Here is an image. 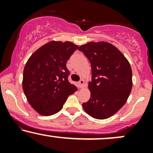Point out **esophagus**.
<instances>
[{
    "label": "esophagus",
    "mask_w": 153,
    "mask_h": 153,
    "mask_svg": "<svg viewBox=\"0 0 153 153\" xmlns=\"http://www.w3.org/2000/svg\"><path fill=\"white\" fill-rule=\"evenodd\" d=\"M84 84H85V81H84L83 80H80V81L78 82L79 88H83V87H84Z\"/></svg>",
    "instance_id": "obj_1"
}]
</instances>
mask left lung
I'll return each mask as SVG.
<instances>
[{
  "instance_id": "obj_1",
  "label": "left lung",
  "mask_w": 153,
  "mask_h": 153,
  "mask_svg": "<svg viewBox=\"0 0 153 153\" xmlns=\"http://www.w3.org/2000/svg\"><path fill=\"white\" fill-rule=\"evenodd\" d=\"M79 51L91 65V98L82 104L88 114L97 119L111 117L124 106L132 87V72L126 57L111 44L100 42L81 45Z\"/></svg>"
}]
</instances>
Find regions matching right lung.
I'll use <instances>...</instances> for the list:
<instances>
[{
	"mask_svg": "<svg viewBox=\"0 0 153 153\" xmlns=\"http://www.w3.org/2000/svg\"><path fill=\"white\" fill-rule=\"evenodd\" d=\"M78 47L71 42L52 41L32 54L24 70L23 90L32 108L50 116L62 109L70 95L77 91L68 81L67 61Z\"/></svg>",
	"mask_w": 153,
	"mask_h": 153,
	"instance_id": "obj_1",
	"label": "right lung"
}]
</instances>
